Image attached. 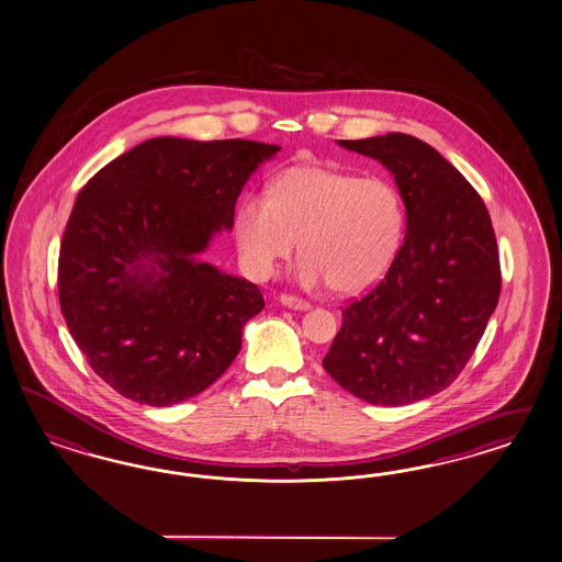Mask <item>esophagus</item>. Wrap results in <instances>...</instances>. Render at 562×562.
Listing matches in <instances>:
<instances>
[{
    "mask_svg": "<svg viewBox=\"0 0 562 562\" xmlns=\"http://www.w3.org/2000/svg\"><path fill=\"white\" fill-rule=\"evenodd\" d=\"M280 303L289 308H296V311H306L311 308V303L305 299H299V296H292V294H280Z\"/></svg>",
    "mask_w": 562,
    "mask_h": 562,
    "instance_id": "esophagus-1",
    "label": "esophagus"
}]
</instances>
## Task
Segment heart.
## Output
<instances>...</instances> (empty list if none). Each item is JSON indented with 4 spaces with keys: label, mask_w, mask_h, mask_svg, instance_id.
Returning <instances> with one entry per match:
<instances>
[{
    "label": "heart",
    "mask_w": 562,
    "mask_h": 562,
    "mask_svg": "<svg viewBox=\"0 0 562 562\" xmlns=\"http://www.w3.org/2000/svg\"><path fill=\"white\" fill-rule=\"evenodd\" d=\"M406 231V207L390 179L329 167L280 172L268 195H243L235 214L238 254L257 278H270L301 237L299 280L355 294L392 268Z\"/></svg>",
    "instance_id": "obj_1"
}]
</instances>
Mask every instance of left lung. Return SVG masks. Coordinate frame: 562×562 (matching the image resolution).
Returning a JSON list of instances; mask_svg holds the SVG:
<instances>
[{"label": "left lung", "mask_w": 562, "mask_h": 562, "mask_svg": "<svg viewBox=\"0 0 562 562\" xmlns=\"http://www.w3.org/2000/svg\"><path fill=\"white\" fill-rule=\"evenodd\" d=\"M392 170L406 237L392 268L341 311L324 369L374 406H406L460 376L501 294L482 198L432 146L406 134L338 139Z\"/></svg>", "instance_id": "left-lung-1"}]
</instances>
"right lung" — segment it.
<instances>
[{"mask_svg": "<svg viewBox=\"0 0 562 562\" xmlns=\"http://www.w3.org/2000/svg\"><path fill=\"white\" fill-rule=\"evenodd\" d=\"M278 150L153 137L78 193L59 247V305L90 369L123 397L158 408L186 402L237 357L263 296L195 256L233 228L245 181Z\"/></svg>", "mask_w": 562, "mask_h": 562, "instance_id": "right-lung-1", "label": "right lung"}]
</instances>
